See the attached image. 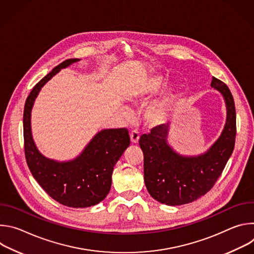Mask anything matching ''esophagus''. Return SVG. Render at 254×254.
I'll return each mask as SVG.
<instances>
[{
  "mask_svg": "<svg viewBox=\"0 0 254 254\" xmlns=\"http://www.w3.org/2000/svg\"><path fill=\"white\" fill-rule=\"evenodd\" d=\"M138 139H139V134H138V131L136 130H132L130 132V140L132 143H137L138 142Z\"/></svg>",
  "mask_w": 254,
  "mask_h": 254,
  "instance_id": "obj_1",
  "label": "esophagus"
}]
</instances>
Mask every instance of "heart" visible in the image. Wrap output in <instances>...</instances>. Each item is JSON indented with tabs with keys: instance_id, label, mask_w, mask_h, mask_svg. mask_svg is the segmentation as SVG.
Listing matches in <instances>:
<instances>
[{
	"instance_id": "1",
	"label": "heart",
	"mask_w": 254,
	"mask_h": 254,
	"mask_svg": "<svg viewBox=\"0 0 254 254\" xmlns=\"http://www.w3.org/2000/svg\"><path fill=\"white\" fill-rule=\"evenodd\" d=\"M165 85L166 79L161 75L153 74L144 76L127 92V98L133 104H143L151 97L158 94ZM179 94V88L175 84L165 88L144 108V122L150 127L165 125L172 115Z\"/></svg>"
}]
</instances>
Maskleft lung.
<instances>
[{"mask_svg": "<svg viewBox=\"0 0 254 254\" xmlns=\"http://www.w3.org/2000/svg\"><path fill=\"white\" fill-rule=\"evenodd\" d=\"M211 87L221 93L226 105V123L220 136L204 153L184 156L168 142L170 126L162 125L142 134L143 178L150 195L162 204L179 206L204 196L214 186L225 168L235 144L236 113L227 85L212 78Z\"/></svg>", "mask_w": 254, "mask_h": 254, "instance_id": "8db88e82", "label": "left lung"}]
</instances>
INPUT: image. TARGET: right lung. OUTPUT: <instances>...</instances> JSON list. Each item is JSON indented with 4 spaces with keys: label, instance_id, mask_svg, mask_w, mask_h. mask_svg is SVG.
<instances>
[{
    "label": "right lung",
    "instance_id": "obj_1",
    "mask_svg": "<svg viewBox=\"0 0 254 254\" xmlns=\"http://www.w3.org/2000/svg\"><path fill=\"white\" fill-rule=\"evenodd\" d=\"M80 60H65L36 84L26 99L23 117L26 161L34 179L52 199L72 208L94 206L107 196L114 168L130 143L126 128L102 129L91 138L79 156L65 162L45 157L36 146L31 127L35 99L61 69Z\"/></svg>",
    "mask_w": 254,
    "mask_h": 254
}]
</instances>
